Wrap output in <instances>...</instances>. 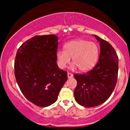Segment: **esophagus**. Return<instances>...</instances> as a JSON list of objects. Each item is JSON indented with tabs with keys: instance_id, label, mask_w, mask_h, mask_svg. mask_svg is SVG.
I'll list each match as a JSON object with an SVG mask.
<instances>
[{
	"instance_id": "1",
	"label": "esophagus",
	"mask_w": 130,
	"mask_h": 130,
	"mask_svg": "<svg viewBox=\"0 0 130 130\" xmlns=\"http://www.w3.org/2000/svg\"><path fill=\"white\" fill-rule=\"evenodd\" d=\"M67 75H68V78H71V77H73V74L70 73H67Z\"/></svg>"
}]
</instances>
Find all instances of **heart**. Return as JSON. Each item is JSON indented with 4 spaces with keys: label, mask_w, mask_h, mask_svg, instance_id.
<instances>
[{
    "label": "heart",
    "mask_w": 130,
    "mask_h": 130,
    "mask_svg": "<svg viewBox=\"0 0 130 130\" xmlns=\"http://www.w3.org/2000/svg\"><path fill=\"white\" fill-rule=\"evenodd\" d=\"M64 51L57 53V63L60 68H64L70 63L71 57L73 65L81 71H87L93 68L99 57V47L96 43L84 39H77L67 43Z\"/></svg>",
    "instance_id": "1"
}]
</instances>
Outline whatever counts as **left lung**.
Segmentation results:
<instances>
[{
	"instance_id": "1",
	"label": "left lung",
	"mask_w": 130,
	"mask_h": 130,
	"mask_svg": "<svg viewBox=\"0 0 130 130\" xmlns=\"http://www.w3.org/2000/svg\"><path fill=\"white\" fill-rule=\"evenodd\" d=\"M94 37L100 43L97 63L87 73L74 74L77 80L74 98L87 108L97 106L109 98L116 86L119 70V58L114 47L106 40Z\"/></svg>"
}]
</instances>
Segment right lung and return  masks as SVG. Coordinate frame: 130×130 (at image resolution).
Listing matches in <instances>:
<instances>
[{
	"instance_id": "obj_1",
	"label": "right lung",
	"mask_w": 130,
	"mask_h": 130,
	"mask_svg": "<svg viewBox=\"0 0 130 130\" xmlns=\"http://www.w3.org/2000/svg\"><path fill=\"white\" fill-rule=\"evenodd\" d=\"M57 39L53 34L36 35L25 41L16 53V82L25 97L40 107L56 102L68 77L56 63Z\"/></svg>"
}]
</instances>
